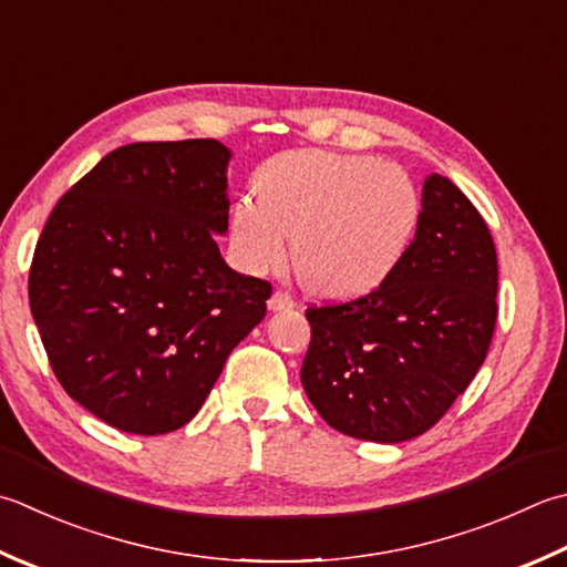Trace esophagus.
<instances>
[{
  "mask_svg": "<svg viewBox=\"0 0 567 567\" xmlns=\"http://www.w3.org/2000/svg\"><path fill=\"white\" fill-rule=\"evenodd\" d=\"M270 309L272 312H282V309H295L297 307V302H295V297L292 295H287V292H282V290H277V292H272V297H270Z\"/></svg>",
  "mask_w": 567,
  "mask_h": 567,
  "instance_id": "esophagus-1",
  "label": "esophagus"
}]
</instances>
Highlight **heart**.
Returning <instances> with one entry per match:
<instances>
[{
	"label": "heart",
	"mask_w": 567,
	"mask_h": 567,
	"mask_svg": "<svg viewBox=\"0 0 567 567\" xmlns=\"http://www.w3.org/2000/svg\"><path fill=\"white\" fill-rule=\"evenodd\" d=\"M420 224V194L403 166L371 154L295 150L268 159L255 194L230 210V246L243 270L265 272L287 255L327 297H361L403 262Z\"/></svg>",
	"instance_id": "obj_1"
}]
</instances>
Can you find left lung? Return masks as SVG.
<instances>
[{
	"label": "left lung",
	"instance_id": "left-lung-1",
	"mask_svg": "<svg viewBox=\"0 0 567 567\" xmlns=\"http://www.w3.org/2000/svg\"><path fill=\"white\" fill-rule=\"evenodd\" d=\"M496 248L480 210L430 174L403 262L373 292L309 307L305 393L343 435L405 442L467 391L496 327Z\"/></svg>",
	"mask_w": 567,
	"mask_h": 567
}]
</instances>
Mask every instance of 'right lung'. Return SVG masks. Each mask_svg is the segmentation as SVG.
Segmentation results:
<instances>
[{"mask_svg":"<svg viewBox=\"0 0 567 567\" xmlns=\"http://www.w3.org/2000/svg\"><path fill=\"white\" fill-rule=\"evenodd\" d=\"M230 150L135 142L100 159L43 226L29 305L73 401L132 435L179 430L260 324L270 282L230 270Z\"/></svg>","mask_w":567,"mask_h":567,"instance_id":"add662e5","label":"right lung"}]
</instances>
